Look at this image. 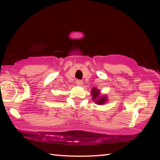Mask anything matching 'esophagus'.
<instances>
[{"mask_svg": "<svg viewBox=\"0 0 160 160\" xmlns=\"http://www.w3.org/2000/svg\"><path fill=\"white\" fill-rule=\"evenodd\" d=\"M76 82V84L78 86H82L83 84L82 80H77Z\"/></svg>", "mask_w": 160, "mask_h": 160, "instance_id": "esophagus-1", "label": "esophagus"}]
</instances>
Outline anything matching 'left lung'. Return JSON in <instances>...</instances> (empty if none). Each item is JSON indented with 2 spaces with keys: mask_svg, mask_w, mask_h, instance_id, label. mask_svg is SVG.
Returning a JSON list of instances; mask_svg holds the SVG:
<instances>
[{
  "mask_svg": "<svg viewBox=\"0 0 160 160\" xmlns=\"http://www.w3.org/2000/svg\"><path fill=\"white\" fill-rule=\"evenodd\" d=\"M91 95L92 96V100L98 105H102L108 102V98L106 95L102 96L100 90L97 89V87H93L91 91Z\"/></svg>",
  "mask_w": 160,
  "mask_h": 160,
  "instance_id": "obj_1",
  "label": "left lung"
}]
</instances>
